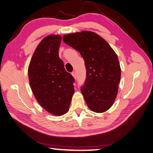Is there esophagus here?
<instances>
[{
  "label": "esophagus",
  "mask_w": 153,
  "mask_h": 153,
  "mask_svg": "<svg viewBox=\"0 0 153 153\" xmlns=\"http://www.w3.org/2000/svg\"><path fill=\"white\" fill-rule=\"evenodd\" d=\"M72 76L74 77V79H76V78H77V76H76V72H73L72 73Z\"/></svg>",
  "instance_id": "obj_1"
}]
</instances>
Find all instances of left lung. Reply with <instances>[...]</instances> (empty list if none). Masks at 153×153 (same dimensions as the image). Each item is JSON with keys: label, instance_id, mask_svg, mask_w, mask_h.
<instances>
[{"label": "left lung", "instance_id": "obj_1", "mask_svg": "<svg viewBox=\"0 0 153 153\" xmlns=\"http://www.w3.org/2000/svg\"><path fill=\"white\" fill-rule=\"evenodd\" d=\"M63 41L84 59L87 77L81 91L88 107L96 113L107 111L116 98L121 74L115 52L104 38L91 31L64 35Z\"/></svg>", "mask_w": 153, "mask_h": 153}]
</instances>
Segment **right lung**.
<instances>
[{
	"label": "right lung",
	"mask_w": 153,
	"mask_h": 153,
	"mask_svg": "<svg viewBox=\"0 0 153 153\" xmlns=\"http://www.w3.org/2000/svg\"><path fill=\"white\" fill-rule=\"evenodd\" d=\"M61 36L49 35L38 44L28 66L32 91L40 105L55 116L68 111L74 93V78L59 58Z\"/></svg>",
	"instance_id": "1"
}]
</instances>
